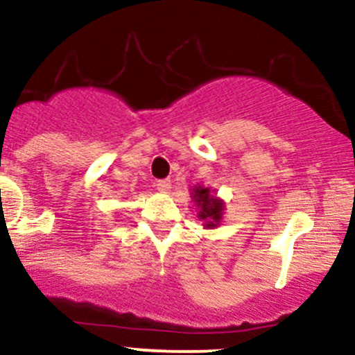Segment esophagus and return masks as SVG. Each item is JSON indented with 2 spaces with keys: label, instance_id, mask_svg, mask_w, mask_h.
<instances>
[{
  "label": "esophagus",
  "instance_id": "34e87169",
  "mask_svg": "<svg viewBox=\"0 0 355 355\" xmlns=\"http://www.w3.org/2000/svg\"><path fill=\"white\" fill-rule=\"evenodd\" d=\"M155 187H157V190L162 191V193H166V191L172 189V182H170L168 178H165V180H158L155 183Z\"/></svg>",
  "mask_w": 355,
  "mask_h": 355
}]
</instances>
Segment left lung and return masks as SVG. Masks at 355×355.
<instances>
[{"label": "left lung", "instance_id": "obj_1", "mask_svg": "<svg viewBox=\"0 0 355 355\" xmlns=\"http://www.w3.org/2000/svg\"><path fill=\"white\" fill-rule=\"evenodd\" d=\"M191 198H193L195 205L198 209V218L205 222L203 225L207 229L218 227L223 217V209H225L223 200L215 197L210 189H205V187H195L193 191H191Z\"/></svg>", "mask_w": 355, "mask_h": 355}]
</instances>
